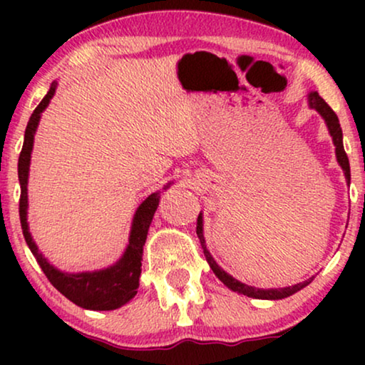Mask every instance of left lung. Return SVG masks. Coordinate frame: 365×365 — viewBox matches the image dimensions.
Wrapping results in <instances>:
<instances>
[{
    "instance_id": "left-lung-1",
    "label": "left lung",
    "mask_w": 365,
    "mask_h": 365,
    "mask_svg": "<svg viewBox=\"0 0 365 365\" xmlns=\"http://www.w3.org/2000/svg\"><path fill=\"white\" fill-rule=\"evenodd\" d=\"M307 101H309V106H311L312 109H316V111L324 118V121H326L329 133H331V136H332V143H334V146H336L337 163L341 164L342 171H344V174H346L347 182L351 184V166H349V158H347V154H346V151H344L342 129H341V124H339L337 114L332 111L331 106H329V104H327L326 101H324V99H322L321 96H319V94H317L316 91L309 93ZM196 232H197L199 241H201L204 256H206V261L209 262V266H211L212 272L216 274V276L219 277V281L226 284V286H227L229 289H231V291H234V292L244 294V296L254 297V299H271V301H277V299H284V297L292 296V294H296L297 291H301V289L306 287L307 284H311V281H312V277H311V279H307V281L296 284V286L281 287V289H257V287L247 286V284L239 282L237 279H234L232 276H229V274H227L226 271H222V269L217 266V262L214 261V257L211 256V252L207 251V247H206V239H204V234H202V214H199V216H197V227H196Z\"/></svg>"
}]
</instances>
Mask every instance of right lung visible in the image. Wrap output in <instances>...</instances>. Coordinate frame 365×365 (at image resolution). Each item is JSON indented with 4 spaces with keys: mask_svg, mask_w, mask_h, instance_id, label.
I'll use <instances>...</instances> for the list:
<instances>
[{
    "mask_svg": "<svg viewBox=\"0 0 365 365\" xmlns=\"http://www.w3.org/2000/svg\"><path fill=\"white\" fill-rule=\"evenodd\" d=\"M56 91V83L51 84L46 96L34 109L31 118H29L26 131H24V143L21 154L18 159V178L19 186H21V196H19V221H21L23 236L26 239L28 247L31 249L33 256L36 257L39 267L43 269L44 276L48 281L68 297L69 301L76 304L83 309H91V311H113L124 306L136 296L139 287V276H141V261H143V246L146 242L148 229L151 226L153 216L159 206V197L161 192H153L151 196L144 199L141 206L138 207L134 214L131 234H129V244L124 251L123 257L108 269L94 272H78L68 274L58 271L51 266L43 254L38 251V246L34 244L31 234L28 229V173L29 161H31L34 133H36L39 118L41 113L51 101ZM171 184H166L164 189H168Z\"/></svg>",
    "mask_w": 365,
    "mask_h": 365,
    "instance_id": "1",
    "label": "right lung"
}]
</instances>
